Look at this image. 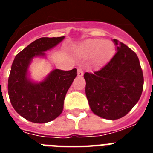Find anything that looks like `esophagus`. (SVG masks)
I'll return each mask as SVG.
<instances>
[{"label":"esophagus","instance_id":"34e87169","mask_svg":"<svg viewBox=\"0 0 153 153\" xmlns=\"http://www.w3.org/2000/svg\"><path fill=\"white\" fill-rule=\"evenodd\" d=\"M83 75V71H82V69L81 67H79L78 68V76L81 77Z\"/></svg>","mask_w":153,"mask_h":153}]
</instances>
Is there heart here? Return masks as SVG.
Wrapping results in <instances>:
<instances>
[{
    "instance_id": "obj_1",
    "label": "heart",
    "mask_w": 153,
    "mask_h": 153,
    "mask_svg": "<svg viewBox=\"0 0 153 153\" xmlns=\"http://www.w3.org/2000/svg\"><path fill=\"white\" fill-rule=\"evenodd\" d=\"M114 51V45L109 40L91 39L86 41L79 49V54L83 57L94 55L96 62H102L108 59Z\"/></svg>"
}]
</instances>
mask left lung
Wrapping results in <instances>:
<instances>
[{
	"instance_id": "1",
	"label": "left lung",
	"mask_w": 153,
	"mask_h": 153,
	"mask_svg": "<svg viewBox=\"0 0 153 153\" xmlns=\"http://www.w3.org/2000/svg\"><path fill=\"white\" fill-rule=\"evenodd\" d=\"M117 51L101 69L86 72V94L93 113L116 120L126 116L140 98L144 77L133 50L114 39Z\"/></svg>"
}]
</instances>
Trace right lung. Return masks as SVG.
I'll return each instance as SVG.
<instances>
[{
  "label": "right lung",
  "instance_id": "1",
  "mask_svg": "<svg viewBox=\"0 0 153 153\" xmlns=\"http://www.w3.org/2000/svg\"><path fill=\"white\" fill-rule=\"evenodd\" d=\"M64 36L42 37L16 55L8 77V92L11 104L26 120L46 123L59 116L63 109L66 94L77 76V69H55L44 81L33 82L27 77L32 59L44 56V51L59 44Z\"/></svg>",
  "mask_w": 153,
  "mask_h": 153
}]
</instances>
